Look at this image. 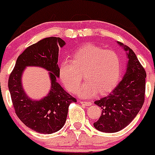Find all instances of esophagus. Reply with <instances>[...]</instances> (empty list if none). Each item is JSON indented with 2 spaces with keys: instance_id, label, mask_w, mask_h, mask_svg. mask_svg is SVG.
Here are the masks:
<instances>
[{
  "instance_id": "obj_1",
  "label": "esophagus",
  "mask_w": 155,
  "mask_h": 155,
  "mask_svg": "<svg viewBox=\"0 0 155 155\" xmlns=\"http://www.w3.org/2000/svg\"><path fill=\"white\" fill-rule=\"evenodd\" d=\"M80 103L81 104H84L85 106H91V102L90 101H83V100H80Z\"/></svg>"
}]
</instances>
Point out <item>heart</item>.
<instances>
[{"instance_id": "1", "label": "heart", "mask_w": 155, "mask_h": 155, "mask_svg": "<svg viewBox=\"0 0 155 155\" xmlns=\"http://www.w3.org/2000/svg\"><path fill=\"white\" fill-rule=\"evenodd\" d=\"M122 63L117 52L95 45H86L59 65V76L68 90L75 93L83 80L87 81L78 91L84 98L93 97L98 92L106 94L116 86L121 76Z\"/></svg>"}]
</instances>
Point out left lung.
Instances as JSON below:
<instances>
[{"instance_id":"left-lung-1","label":"left lung","mask_w":155,"mask_h":155,"mask_svg":"<svg viewBox=\"0 0 155 155\" xmlns=\"http://www.w3.org/2000/svg\"><path fill=\"white\" fill-rule=\"evenodd\" d=\"M124 48L129 51L124 77L107 96L95 101L101 107L102 114L94 127L102 132L114 133L123 130L135 118L145 101V69L134 51Z\"/></svg>"}]
</instances>
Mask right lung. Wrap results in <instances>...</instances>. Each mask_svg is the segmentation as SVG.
Here are the masks:
<instances>
[{"mask_svg":"<svg viewBox=\"0 0 155 155\" xmlns=\"http://www.w3.org/2000/svg\"><path fill=\"white\" fill-rule=\"evenodd\" d=\"M65 42L60 37H46L30 45L18 56L8 78V89L15 112L25 126L42 134H51L63 127L69 105L76 99L65 91L56 79L59 76V48ZM26 66H42L51 71L52 88L39 101L28 99L21 87V75Z\"/></svg>","mask_w":155,"mask_h":155,"instance_id":"1","label":"right lung"}]
</instances>
